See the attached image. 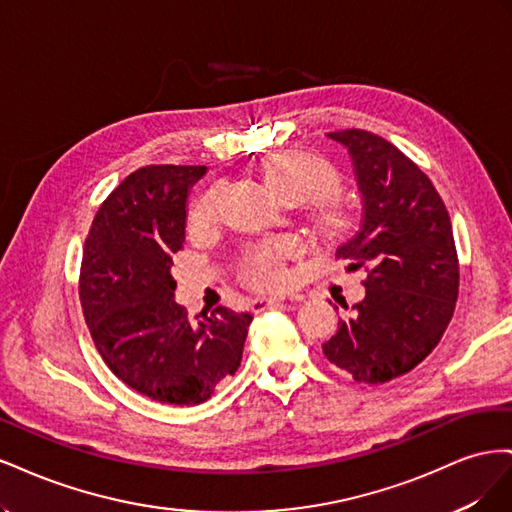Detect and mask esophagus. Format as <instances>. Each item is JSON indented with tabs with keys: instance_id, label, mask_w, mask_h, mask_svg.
<instances>
[{
	"instance_id": "obj_1",
	"label": "esophagus",
	"mask_w": 512,
	"mask_h": 512,
	"mask_svg": "<svg viewBox=\"0 0 512 512\" xmlns=\"http://www.w3.org/2000/svg\"><path fill=\"white\" fill-rule=\"evenodd\" d=\"M286 299H297L299 301L301 297H299V294H277V297H258V299L252 301V309H254V312H265V309H269V307H273L277 303H282Z\"/></svg>"
}]
</instances>
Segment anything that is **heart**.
<instances>
[{
    "label": "heart",
    "instance_id": "1",
    "mask_svg": "<svg viewBox=\"0 0 512 512\" xmlns=\"http://www.w3.org/2000/svg\"><path fill=\"white\" fill-rule=\"evenodd\" d=\"M260 177L267 188L286 205H305L309 224L320 239H337L350 228L348 207L333 194L342 185L339 173L327 160L301 151H282L260 164ZM220 213V185L200 194L190 209V226L205 230ZM297 256V243L290 239L256 247L243 258L245 280L258 288H277L286 282L284 262Z\"/></svg>",
    "mask_w": 512,
    "mask_h": 512
}]
</instances>
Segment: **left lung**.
<instances>
[{"instance_id": "8db88e82", "label": "left lung", "mask_w": 512, "mask_h": 512, "mask_svg": "<svg viewBox=\"0 0 512 512\" xmlns=\"http://www.w3.org/2000/svg\"><path fill=\"white\" fill-rule=\"evenodd\" d=\"M327 136L348 149L363 194L361 228L337 256L369 275L363 301L339 318L322 352L356 382L382 384L421 363L453 318V226L429 177L395 145L365 130Z\"/></svg>"}]
</instances>
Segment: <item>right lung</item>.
Wrapping results in <instances>:
<instances>
[{
	"label": "right lung",
	"mask_w": 512,
	"mask_h": 512,
	"mask_svg": "<svg viewBox=\"0 0 512 512\" xmlns=\"http://www.w3.org/2000/svg\"><path fill=\"white\" fill-rule=\"evenodd\" d=\"M207 166H145L108 196L85 241L81 303L96 348L130 389L198 406L241 365L250 312L215 307L190 320L173 301L188 196Z\"/></svg>",
	"instance_id": "add662e5"
}]
</instances>
